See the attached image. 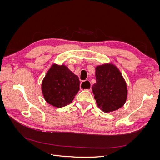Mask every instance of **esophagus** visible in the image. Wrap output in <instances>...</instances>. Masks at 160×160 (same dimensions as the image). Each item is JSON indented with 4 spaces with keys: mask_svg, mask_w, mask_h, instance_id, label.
Returning <instances> with one entry per match:
<instances>
[{
    "mask_svg": "<svg viewBox=\"0 0 160 160\" xmlns=\"http://www.w3.org/2000/svg\"><path fill=\"white\" fill-rule=\"evenodd\" d=\"M80 88L81 90L91 91V84L90 83V81L88 80L82 81L80 85Z\"/></svg>",
    "mask_w": 160,
    "mask_h": 160,
    "instance_id": "1",
    "label": "esophagus"
}]
</instances>
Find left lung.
I'll return each mask as SVG.
<instances>
[{
  "mask_svg": "<svg viewBox=\"0 0 160 160\" xmlns=\"http://www.w3.org/2000/svg\"><path fill=\"white\" fill-rule=\"evenodd\" d=\"M95 77L92 90L98 107L106 113L122 108L128 98V89L118 67L111 63L97 66Z\"/></svg>",
  "mask_w": 160,
  "mask_h": 160,
  "instance_id": "left-lung-1",
  "label": "left lung"
}]
</instances>
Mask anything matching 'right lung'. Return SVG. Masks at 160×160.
I'll use <instances>...</instances> for the list:
<instances>
[{
    "label": "right lung",
    "instance_id": "1",
    "mask_svg": "<svg viewBox=\"0 0 160 160\" xmlns=\"http://www.w3.org/2000/svg\"><path fill=\"white\" fill-rule=\"evenodd\" d=\"M79 77L65 65L53 64L42 82L44 99L56 108H62L72 102L79 91Z\"/></svg>",
    "mask_w": 160,
    "mask_h": 160
}]
</instances>
